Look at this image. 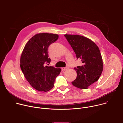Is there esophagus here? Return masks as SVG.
Returning <instances> with one entry per match:
<instances>
[{"instance_id": "34e87169", "label": "esophagus", "mask_w": 123, "mask_h": 123, "mask_svg": "<svg viewBox=\"0 0 123 123\" xmlns=\"http://www.w3.org/2000/svg\"><path fill=\"white\" fill-rule=\"evenodd\" d=\"M68 67H64V68H62V70L63 71H66V70L68 69Z\"/></svg>"}]
</instances>
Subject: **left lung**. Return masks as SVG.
I'll use <instances>...</instances> for the list:
<instances>
[{
	"mask_svg": "<svg viewBox=\"0 0 123 123\" xmlns=\"http://www.w3.org/2000/svg\"><path fill=\"white\" fill-rule=\"evenodd\" d=\"M82 65L74 68L77 77L72 84L78 88L86 89L97 81L103 68V60L98 46L91 39L79 35L65 34Z\"/></svg>",
	"mask_w": 123,
	"mask_h": 123,
	"instance_id": "1",
	"label": "left lung"
}]
</instances>
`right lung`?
Masks as SVG:
<instances>
[{
    "label": "right lung",
    "mask_w": 123,
    "mask_h": 123,
    "mask_svg": "<svg viewBox=\"0 0 123 123\" xmlns=\"http://www.w3.org/2000/svg\"><path fill=\"white\" fill-rule=\"evenodd\" d=\"M58 39L57 34H36L26 44L20 58V68L26 79L36 90L47 92L52 89L61 68L46 66L49 64L48 49Z\"/></svg>",
    "instance_id": "obj_1"
}]
</instances>
